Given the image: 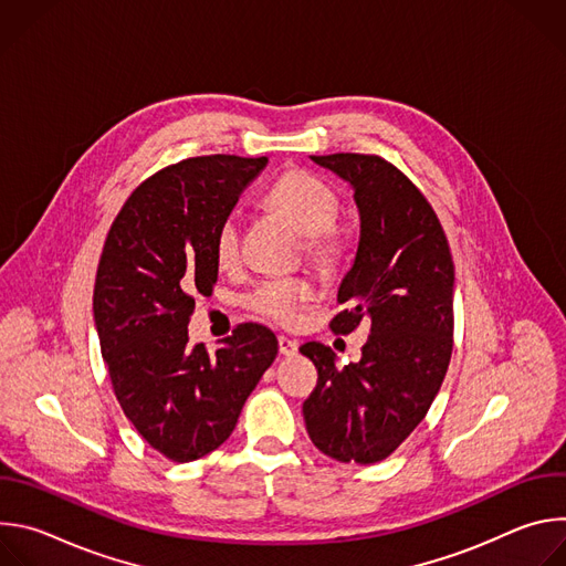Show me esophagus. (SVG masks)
<instances>
[{"label":"esophagus","mask_w":566,"mask_h":566,"mask_svg":"<svg viewBox=\"0 0 566 566\" xmlns=\"http://www.w3.org/2000/svg\"><path fill=\"white\" fill-rule=\"evenodd\" d=\"M277 345H280V354L282 356H295L297 354V343L286 338V336H280L277 338Z\"/></svg>","instance_id":"34e87169"}]
</instances>
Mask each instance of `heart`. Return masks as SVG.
Masks as SVG:
<instances>
[{
  "mask_svg": "<svg viewBox=\"0 0 566 566\" xmlns=\"http://www.w3.org/2000/svg\"><path fill=\"white\" fill-rule=\"evenodd\" d=\"M266 203L304 234V253L313 266L329 271L340 262L347 232L336 221L340 197L327 181L306 170H289L273 184ZM212 253L221 269H234L241 262V234L234 217H226L217 226ZM311 293L306 280H266L247 293L244 304L275 325H293Z\"/></svg>",
  "mask_w": 566,
  "mask_h": 566,
  "instance_id": "heart-1",
  "label": "heart"
}]
</instances>
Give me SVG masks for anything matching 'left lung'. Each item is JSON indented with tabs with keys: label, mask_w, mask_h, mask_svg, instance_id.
<instances>
[{
	"label": "left lung",
	"mask_w": 566,
	"mask_h": 566,
	"mask_svg": "<svg viewBox=\"0 0 566 566\" xmlns=\"http://www.w3.org/2000/svg\"><path fill=\"white\" fill-rule=\"evenodd\" d=\"M354 186L360 241L329 329L369 322L360 363L304 343L317 385L302 412L313 446L343 463L387 459L426 419L446 378L454 334V264L443 226L423 192L376 154L311 156Z\"/></svg>",
	"instance_id": "obj_1"
}]
</instances>
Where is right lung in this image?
Here are the masks:
<instances>
[{
  "label": "right lung",
  "mask_w": 566,
  "mask_h": 566,
  "mask_svg": "<svg viewBox=\"0 0 566 566\" xmlns=\"http://www.w3.org/2000/svg\"><path fill=\"white\" fill-rule=\"evenodd\" d=\"M269 158L192 156L145 179L116 214L98 262L94 317L112 389L138 434L170 461L217 450L277 356L271 329L241 322L210 354L188 345L210 295L217 226Z\"/></svg>",
  "instance_id": "right-lung-1"
}]
</instances>
